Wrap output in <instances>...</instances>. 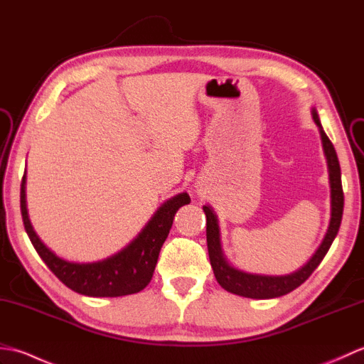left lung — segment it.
Masks as SVG:
<instances>
[{"mask_svg": "<svg viewBox=\"0 0 364 364\" xmlns=\"http://www.w3.org/2000/svg\"><path fill=\"white\" fill-rule=\"evenodd\" d=\"M313 119L321 131L323 151H326L328 172H330L331 220H330L327 235L323 237L318 252L313 255V258L308 261L304 267L299 269L297 272H292L289 275H280V277L247 274V272H242V270L231 267L227 262V259L223 258L220 241H219L218 218H215V214L213 213L210 206H203V211L206 214V242H208V253H210L211 266L214 270L215 280H218V283L222 286V288L228 292H233V294H237V296L249 297V299H274V297L284 296V294L299 288V286L314 272V269L321 264V261L327 255L331 242H333V239L338 235V230H339V225H341V219H343V210H344L341 167H339L335 146L330 142L328 136L323 133L318 114L314 111H313Z\"/></svg>", "mask_w": 364, "mask_h": 364, "instance_id": "obj_1", "label": "left lung"}]
</instances>
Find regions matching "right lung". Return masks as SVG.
Here are the masks:
<instances>
[{"label":"right lung","mask_w":364,"mask_h":364,"mask_svg":"<svg viewBox=\"0 0 364 364\" xmlns=\"http://www.w3.org/2000/svg\"><path fill=\"white\" fill-rule=\"evenodd\" d=\"M26 178L23 176L20 189V208L23 225L45 264L67 288L90 297H120L142 291L150 283L156 267L159 250L172 228L178 208L191 202L186 192L167 200L154 213L151 220L139 233L133 242L112 257L98 262H68L54 255L46 247L31 225L26 210L25 194Z\"/></svg>","instance_id":"1"}]
</instances>
